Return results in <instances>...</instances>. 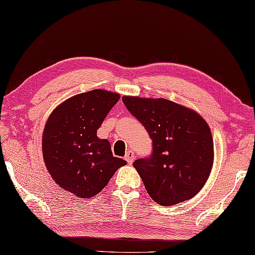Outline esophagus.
<instances>
[{
    "mask_svg": "<svg viewBox=\"0 0 255 255\" xmlns=\"http://www.w3.org/2000/svg\"><path fill=\"white\" fill-rule=\"evenodd\" d=\"M125 159H126V161L128 163H132L133 160H134V154H133V151L132 150H128L126 152V157H125Z\"/></svg>",
    "mask_w": 255,
    "mask_h": 255,
    "instance_id": "34e87169",
    "label": "esophagus"
}]
</instances>
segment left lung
<instances>
[{
	"mask_svg": "<svg viewBox=\"0 0 255 255\" xmlns=\"http://www.w3.org/2000/svg\"><path fill=\"white\" fill-rule=\"evenodd\" d=\"M125 106L152 139V154L133 162L153 201L174 206L203 188L213 166L208 123L196 111L164 98L124 96Z\"/></svg>",
	"mask_w": 255,
	"mask_h": 255,
	"instance_id": "1",
	"label": "left lung"
}]
</instances>
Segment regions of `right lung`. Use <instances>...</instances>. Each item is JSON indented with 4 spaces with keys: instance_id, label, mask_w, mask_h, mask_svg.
<instances>
[{
    "instance_id": "1",
    "label": "right lung",
    "mask_w": 255,
    "mask_h": 255,
    "mask_svg": "<svg viewBox=\"0 0 255 255\" xmlns=\"http://www.w3.org/2000/svg\"><path fill=\"white\" fill-rule=\"evenodd\" d=\"M121 95L94 89L66 99L49 115L42 136L43 159L53 180L78 198L89 199L107 186L127 162L113 156L97 129Z\"/></svg>"
}]
</instances>
